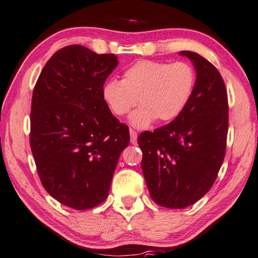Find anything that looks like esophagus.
<instances>
[{
	"label": "esophagus",
	"mask_w": 258,
	"mask_h": 258,
	"mask_svg": "<svg viewBox=\"0 0 258 258\" xmlns=\"http://www.w3.org/2000/svg\"><path fill=\"white\" fill-rule=\"evenodd\" d=\"M130 137H131V144L136 145L137 144V139H138V134L136 131L130 130Z\"/></svg>",
	"instance_id": "obj_1"
}]
</instances>
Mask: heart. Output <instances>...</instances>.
Masks as SVG:
<instances>
[{"instance_id": "obj_1", "label": "heart", "mask_w": 258, "mask_h": 258, "mask_svg": "<svg viewBox=\"0 0 258 258\" xmlns=\"http://www.w3.org/2000/svg\"><path fill=\"white\" fill-rule=\"evenodd\" d=\"M196 74L189 63L140 60L124 72L122 80L111 79L103 87V98L116 116H124L141 105L128 118L133 127L144 130L157 119L177 118L189 103Z\"/></svg>"}]
</instances>
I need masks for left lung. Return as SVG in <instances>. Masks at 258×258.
I'll use <instances>...</instances> for the list:
<instances>
[{"mask_svg":"<svg viewBox=\"0 0 258 258\" xmlns=\"http://www.w3.org/2000/svg\"><path fill=\"white\" fill-rule=\"evenodd\" d=\"M196 71L189 103L170 124L138 138L141 168L154 202L185 209L212 187L224 162L228 132L227 92L220 73L198 53L182 51Z\"/></svg>","mask_w":258,"mask_h":258,"instance_id":"8db88e82","label":"left lung"}]
</instances>
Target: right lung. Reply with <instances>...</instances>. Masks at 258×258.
<instances>
[{
  "label": "right lung",
  "instance_id": "right-lung-1",
  "mask_svg": "<svg viewBox=\"0 0 258 258\" xmlns=\"http://www.w3.org/2000/svg\"><path fill=\"white\" fill-rule=\"evenodd\" d=\"M114 54L81 45L55 52L41 71L31 106L30 144L45 190L64 206L88 210L109 195L128 127L111 113L103 86Z\"/></svg>",
  "mask_w": 258,
  "mask_h": 258
}]
</instances>
